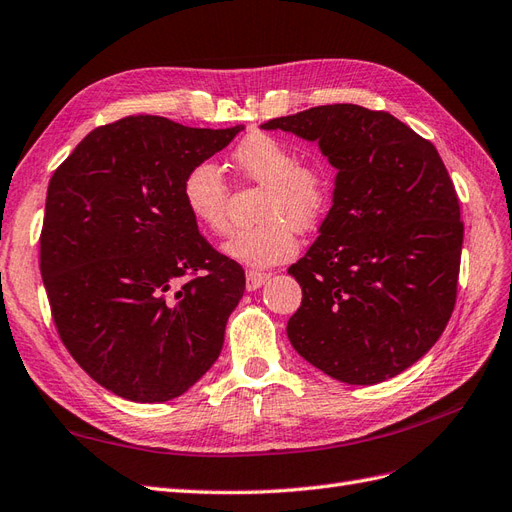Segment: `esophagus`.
Wrapping results in <instances>:
<instances>
[{"label": "esophagus", "mask_w": 512, "mask_h": 512, "mask_svg": "<svg viewBox=\"0 0 512 512\" xmlns=\"http://www.w3.org/2000/svg\"><path fill=\"white\" fill-rule=\"evenodd\" d=\"M270 279L268 272H257V270H248L246 272V291H255L266 281Z\"/></svg>", "instance_id": "obj_1"}]
</instances>
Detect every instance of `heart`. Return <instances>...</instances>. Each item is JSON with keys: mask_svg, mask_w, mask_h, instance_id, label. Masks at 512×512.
Instances as JSON below:
<instances>
[{"mask_svg": "<svg viewBox=\"0 0 512 512\" xmlns=\"http://www.w3.org/2000/svg\"><path fill=\"white\" fill-rule=\"evenodd\" d=\"M233 163L246 182L264 186L257 218L227 242L225 251L246 266L264 268L294 257L298 229H315L328 214L332 178L324 165L298 160V152L268 133L246 135L233 150ZM182 201L193 221L216 236L229 231V184L210 160L186 171Z\"/></svg>", "mask_w": 512, "mask_h": 512, "instance_id": "1", "label": "heart"}]
</instances>
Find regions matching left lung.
Returning <instances> with one entry per match:
<instances>
[{
  "label": "left lung",
  "mask_w": 512,
  "mask_h": 512,
  "mask_svg": "<svg viewBox=\"0 0 512 512\" xmlns=\"http://www.w3.org/2000/svg\"><path fill=\"white\" fill-rule=\"evenodd\" d=\"M264 128L317 141L339 169L319 238L287 270L302 287L291 345L345 384L399 375L440 339L457 302L463 221L440 154L394 115L358 105Z\"/></svg>",
  "instance_id": "8db88e82"
}]
</instances>
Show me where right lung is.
<instances>
[{"mask_svg": "<svg viewBox=\"0 0 512 512\" xmlns=\"http://www.w3.org/2000/svg\"><path fill=\"white\" fill-rule=\"evenodd\" d=\"M240 130L128 115L94 128L51 175L40 272L53 324L118 397H180L221 354L244 270L201 236L182 180Z\"/></svg>", "mask_w": 512, "mask_h": 512, "instance_id": "obj_1", "label": "right lung"}]
</instances>
